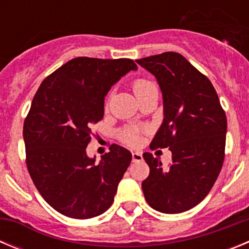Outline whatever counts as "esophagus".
I'll list each match as a JSON object with an SVG mask.
<instances>
[{"label":"esophagus","mask_w":249,"mask_h":249,"mask_svg":"<svg viewBox=\"0 0 249 249\" xmlns=\"http://www.w3.org/2000/svg\"><path fill=\"white\" fill-rule=\"evenodd\" d=\"M142 160H143V157H142V153H141V152H133V153H132V160H133V162H141Z\"/></svg>","instance_id":"1"}]
</instances>
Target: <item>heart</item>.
<instances>
[{"label":"heart","instance_id":"heart-1","mask_svg":"<svg viewBox=\"0 0 249 249\" xmlns=\"http://www.w3.org/2000/svg\"><path fill=\"white\" fill-rule=\"evenodd\" d=\"M132 89L135 91V94L137 96V98H140L141 96H143L144 93H147V92L153 89H157V87L151 81L144 80V78H137V80H135L133 83H132ZM140 133L141 129L137 128V127H126V128L121 131L120 137L124 143L136 146L140 142Z\"/></svg>","mask_w":249,"mask_h":249}]
</instances>
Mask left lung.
<instances>
[{"label": "left lung", "instance_id": "8db88e82", "mask_svg": "<svg viewBox=\"0 0 249 249\" xmlns=\"http://www.w3.org/2000/svg\"><path fill=\"white\" fill-rule=\"evenodd\" d=\"M136 62L157 78L163 96V122L151 149L172 152V162L146 152L149 176L142 182L147 203L162 213H182L203 201L224 160L227 118L211 81L177 52Z\"/></svg>", "mask_w": 249, "mask_h": 249}]
</instances>
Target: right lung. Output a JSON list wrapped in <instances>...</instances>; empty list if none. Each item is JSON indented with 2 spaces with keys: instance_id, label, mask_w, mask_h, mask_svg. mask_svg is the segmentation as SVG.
I'll return each instance as SVG.
<instances>
[{
  "instance_id": "add662e5",
  "label": "right lung",
  "mask_w": 249,
  "mask_h": 249,
  "mask_svg": "<svg viewBox=\"0 0 249 249\" xmlns=\"http://www.w3.org/2000/svg\"><path fill=\"white\" fill-rule=\"evenodd\" d=\"M136 70L129 58L76 57L46 77L37 89L23 123L26 164L38 192L57 212L87 219L113 203L131 152L111 144L96 163L86 148L92 124L103 118L107 92Z\"/></svg>"
}]
</instances>
